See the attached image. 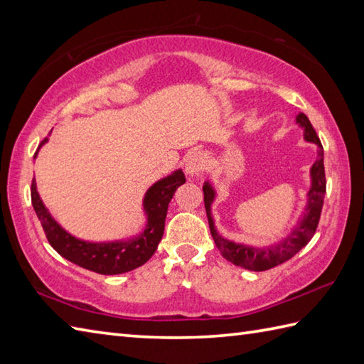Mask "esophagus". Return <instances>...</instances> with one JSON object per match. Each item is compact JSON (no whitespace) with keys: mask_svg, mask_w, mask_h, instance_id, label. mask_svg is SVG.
Segmentation results:
<instances>
[{"mask_svg":"<svg viewBox=\"0 0 364 364\" xmlns=\"http://www.w3.org/2000/svg\"><path fill=\"white\" fill-rule=\"evenodd\" d=\"M206 168V159L202 153H189L186 159H184V170L186 173L191 176H198L203 173V170Z\"/></svg>","mask_w":364,"mask_h":364,"instance_id":"obj_1","label":"esophagus"}]
</instances>
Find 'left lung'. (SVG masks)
<instances>
[{"instance_id":"obj_1","label":"left lung","mask_w":364,"mask_h":364,"mask_svg":"<svg viewBox=\"0 0 364 364\" xmlns=\"http://www.w3.org/2000/svg\"><path fill=\"white\" fill-rule=\"evenodd\" d=\"M296 122L304 128L305 141L313 142L318 145V159L311 167V188L308 191V203L304 211V215L299 222V225L292 230L289 236H286L280 244L270 245V247H250L244 244L231 242L228 239L222 237L218 230L214 227V220L211 215V203L214 202L215 192L211 188L210 183H205L203 194H205V210L208 215V222H210V230L215 245L220 250L222 257L233 262L236 266H241L244 269L255 270V272H261V270L272 269L282 262L291 259L294 255L299 253L304 247L311 241V237L316 233V228L319 225L321 211L323 205V197H326V168H323V149L319 141L318 134L308 120L304 112L297 115Z\"/></svg>"}]
</instances>
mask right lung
Listing matches in <instances>:
<instances>
[{"mask_svg": "<svg viewBox=\"0 0 364 364\" xmlns=\"http://www.w3.org/2000/svg\"><path fill=\"white\" fill-rule=\"evenodd\" d=\"M46 142L43 139L42 144ZM37 154V151H36ZM34 154V158H36ZM186 183V178L181 170H176L167 178L154 183L146 191L144 198V210L146 213V227L144 233L129 241H115V242H86L75 236L68 235L59 223L54 220L50 213L46 211L41 197L37 194L36 181L31 184V202H33L34 211L38 220L42 223L45 236L48 239L51 247L60 257L75 262L84 269L102 275H117L129 272L139 266L145 264L153 253L156 252L158 244L164 235V223L167 215V208L172 200L176 188Z\"/></svg>", "mask_w": 364, "mask_h": 364, "instance_id": "right-lung-1", "label": "right lung"}]
</instances>
